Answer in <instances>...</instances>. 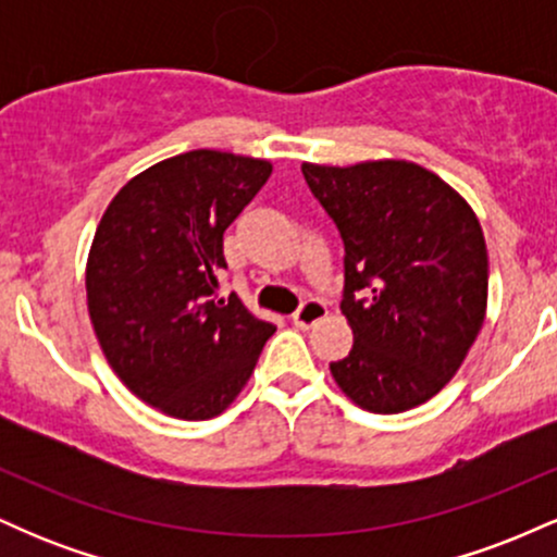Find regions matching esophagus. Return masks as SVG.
Instances as JSON below:
<instances>
[{
    "label": "esophagus",
    "instance_id": "1",
    "mask_svg": "<svg viewBox=\"0 0 557 557\" xmlns=\"http://www.w3.org/2000/svg\"><path fill=\"white\" fill-rule=\"evenodd\" d=\"M324 317H327V306H324L322 300L309 298V300H304V304H300V309L293 314V324L300 330H309V327H314L317 322H322Z\"/></svg>",
    "mask_w": 557,
    "mask_h": 557
}]
</instances>
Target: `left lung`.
Segmentation results:
<instances>
[{"label":"left lung","mask_w":557,"mask_h":557,"mask_svg":"<svg viewBox=\"0 0 557 557\" xmlns=\"http://www.w3.org/2000/svg\"><path fill=\"white\" fill-rule=\"evenodd\" d=\"M300 170L345 243L341 309L354 348L330 372L363 411L417 408L456 376L487 314V243L474 209L406 159Z\"/></svg>","instance_id":"8db88e82"}]
</instances>
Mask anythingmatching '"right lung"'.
<instances>
[{"instance_id": "obj_1", "label": "right lung", "mask_w": 557, "mask_h": 557, "mask_svg": "<svg viewBox=\"0 0 557 557\" xmlns=\"http://www.w3.org/2000/svg\"><path fill=\"white\" fill-rule=\"evenodd\" d=\"M272 162L196 149L131 177L96 227L86 298L112 372L157 411L220 417L253 374L274 324L214 298L222 235L270 181Z\"/></svg>"}]
</instances>
